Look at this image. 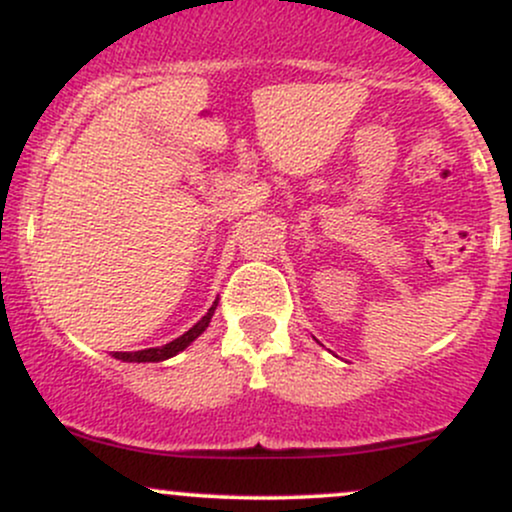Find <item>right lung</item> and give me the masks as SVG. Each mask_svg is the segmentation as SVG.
<instances>
[{
    "label": "right lung",
    "instance_id": "add662e5",
    "mask_svg": "<svg viewBox=\"0 0 512 512\" xmlns=\"http://www.w3.org/2000/svg\"><path fill=\"white\" fill-rule=\"evenodd\" d=\"M216 305H219V298H216L214 305L209 308V313L204 315L197 325H192L190 330H187L185 334H180V337L173 339V342H168L163 346H154V349H142V351H115V358H120V361H125V363H161V361H166V358H173L175 354H180V351H185L187 346L195 342L199 334H204V330H207L209 322H211V315H214Z\"/></svg>",
    "mask_w": 512,
    "mask_h": 512
}]
</instances>
